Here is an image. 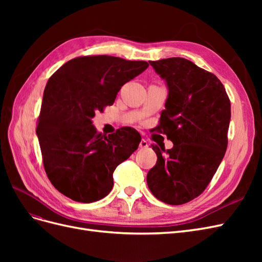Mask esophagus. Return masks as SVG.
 <instances>
[{
    "label": "esophagus",
    "mask_w": 262,
    "mask_h": 262,
    "mask_svg": "<svg viewBox=\"0 0 262 262\" xmlns=\"http://www.w3.org/2000/svg\"><path fill=\"white\" fill-rule=\"evenodd\" d=\"M147 146H148L147 141L144 140V139H142L141 142H140V148H146Z\"/></svg>",
    "instance_id": "34e87169"
}]
</instances>
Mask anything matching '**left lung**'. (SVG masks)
Masks as SVG:
<instances>
[{"label": "left lung", "mask_w": 262, "mask_h": 262, "mask_svg": "<svg viewBox=\"0 0 262 262\" xmlns=\"http://www.w3.org/2000/svg\"><path fill=\"white\" fill-rule=\"evenodd\" d=\"M168 89L157 130L173 146L152 144L157 162L147 186L158 200L178 205L208 187L223 160L231 121V101L219 78L184 58L149 61Z\"/></svg>", "instance_id": "obj_1"}]
</instances>
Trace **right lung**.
<instances>
[{
	"label": "right lung",
	"instance_id": "add662e5",
	"mask_svg": "<svg viewBox=\"0 0 262 262\" xmlns=\"http://www.w3.org/2000/svg\"><path fill=\"white\" fill-rule=\"evenodd\" d=\"M147 67L145 61L93 55L68 61L49 78L36 133L47 176L62 194L91 203L112 191L115 169L139 147L141 136L132 128L98 133L92 119Z\"/></svg>",
	"mask_w": 262,
	"mask_h": 262
}]
</instances>
